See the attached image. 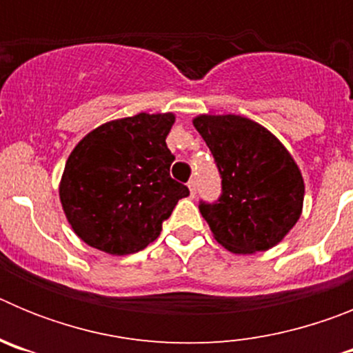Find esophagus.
Instances as JSON below:
<instances>
[{
	"instance_id": "esophagus-1",
	"label": "esophagus",
	"mask_w": 353,
	"mask_h": 353,
	"mask_svg": "<svg viewBox=\"0 0 353 353\" xmlns=\"http://www.w3.org/2000/svg\"><path fill=\"white\" fill-rule=\"evenodd\" d=\"M187 187H189V192H191V196L194 198L196 196V180H191V182L187 183Z\"/></svg>"
}]
</instances>
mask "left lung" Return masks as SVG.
Returning a JSON list of instances; mask_svg holds the SVG:
<instances>
[{
    "label": "left lung",
    "mask_w": 353,
    "mask_h": 353,
    "mask_svg": "<svg viewBox=\"0 0 353 353\" xmlns=\"http://www.w3.org/2000/svg\"><path fill=\"white\" fill-rule=\"evenodd\" d=\"M215 159L223 194L199 203L214 239L235 254L274 248L297 224L304 179L297 162L270 130L239 114L192 120Z\"/></svg>",
    "instance_id": "1"
}]
</instances>
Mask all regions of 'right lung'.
<instances>
[{"label": "right lung", "instance_id": "1", "mask_svg": "<svg viewBox=\"0 0 353 353\" xmlns=\"http://www.w3.org/2000/svg\"><path fill=\"white\" fill-rule=\"evenodd\" d=\"M173 113H139L105 121L72 150L60 201L74 233L113 256L132 254L161 235L162 223L189 196L170 176L166 136Z\"/></svg>", "mask_w": 353, "mask_h": 353}]
</instances>
